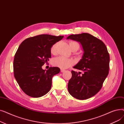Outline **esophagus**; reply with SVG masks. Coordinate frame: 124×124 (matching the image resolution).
Segmentation results:
<instances>
[{
	"label": "esophagus",
	"instance_id": "obj_1",
	"mask_svg": "<svg viewBox=\"0 0 124 124\" xmlns=\"http://www.w3.org/2000/svg\"><path fill=\"white\" fill-rule=\"evenodd\" d=\"M65 70L62 69H61V72H65Z\"/></svg>",
	"mask_w": 124,
	"mask_h": 124
}]
</instances>
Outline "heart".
<instances>
[{
    "mask_svg": "<svg viewBox=\"0 0 124 124\" xmlns=\"http://www.w3.org/2000/svg\"><path fill=\"white\" fill-rule=\"evenodd\" d=\"M70 49L73 47H76L77 48L79 47V44L75 41H70L69 43ZM57 46V43H55L52 46L50 49L51 53L52 54H55L56 51V48ZM73 62L72 60L70 59H68L63 57H58L54 58L52 64L54 66L58 67L61 69H66L71 66L73 64Z\"/></svg>",
    "mask_w": 124,
    "mask_h": 124,
    "instance_id": "b5f03b06",
    "label": "heart"
}]
</instances>
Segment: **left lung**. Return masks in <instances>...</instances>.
<instances>
[{
    "mask_svg": "<svg viewBox=\"0 0 124 124\" xmlns=\"http://www.w3.org/2000/svg\"><path fill=\"white\" fill-rule=\"evenodd\" d=\"M67 39L79 42L84 51L81 59L71 71L72 77L68 84L69 93L75 99H88L98 93L108 74L109 55L102 41L88 33L71 35Z\"/></svg>",
    "mask_w": 124,
    "mask_h": 124,
    "instance_id": "1",
    "label": "left lung"
}]
</instances>
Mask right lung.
<instances>
[{"label": "right lung", "mask_w": 124, "mask_h": 124, "mask_svg": "<svg viewBox=\"0 0 124 124\" xmlns=\"http://www.w3.org/2000/svg\"><path fill=\"white\" fill-rule=\"evenodd\" d=\"M63 37L40 35L25 39L19 45L15 55L14 72L19 87L26 94L40 97L50 91L52 78L60 69L51 67L46 71L42 66L51 57L52 46Z\"/></svg>", "instance_id": "obj_1"}]
</instances>
